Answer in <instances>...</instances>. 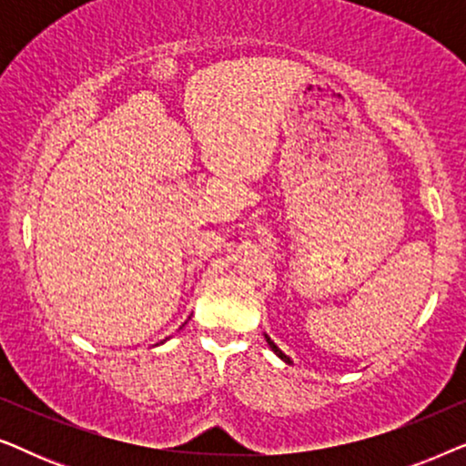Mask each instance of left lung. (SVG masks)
<instances>
[{
  "mask_svg": "<svg viewBox=\"0 0 466 466\" xmlns=\"http://www.w3.org/2000/svg\"><path fill=\"white\" fill-rule=\"evenodd\" d=\"M265 339H267V343H269V348L273 350V352H276V354L279 356V359H282L284 362H289V365H290V362H292V360L289 359V356H286V354L282 352V350H279V348L276 346V343H273V341H271V339H269V337H267V335H265Z\"/></svg>",
  "mask_w": 466,
  "mask_h": 466,
  "instance_id": "1",
  "label": "left lung"
}]
</instances>
